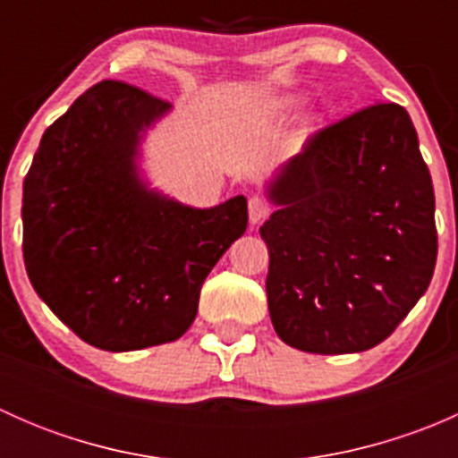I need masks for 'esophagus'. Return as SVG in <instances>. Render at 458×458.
Masks as SVG:
<instances>
[{"instance_id": "1", "label": "esophagus", "mask_w": 458, "mask_h": 458, "mask_svg": "<svg viewBox=\"0 0 458 458\" xmlns=\"http://www.w3.org/2000/svg\"><path fill=\"white\" fill-rule=\"evenodd\" d=\"M267 215H270V206H267L261 197H252V199L248 201V216H250V224H261Z\"/></svg>"}]
</instances>
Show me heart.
<instances>
[{
  "label": "heart",
  "mask_w": 458,
  "mask_h": 458,
  "mask_svg": "<svg viewBox=\"0 0 458 458\" xmlns=\"http://www.w3.org/2000/svg\"><path fill=\"white\" fill-rule=\"evenodd\" d=\"M293 106H294L293 97H279V99H272L270 104H267V113L276 114V117H281V114L288 113V110L293 108Z\"/></svg>",
  "instance_id": "b5f03b06"
}]
</instances>
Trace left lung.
<instances>
[{
    "label": "left lung",
    "instance_id": "1",
    "mask_svg": "<svg viewBox=\"0 0 458 458\" xmlns=\"http://www.w3.org/2000/svg\"><path fill=\"white\" fill-rule=\"evenodd\" d=\"M272 326L303 352H363L426 294L434 188L408 110L374 104L318 131L266 183Z\"/></svg>",
    "mask_w": 458,
    "mask_h": 458
}]
</instances>
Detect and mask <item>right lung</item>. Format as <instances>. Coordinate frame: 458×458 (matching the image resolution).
Returning a JSON list of instances; mask_svg holds the SVG:
<instances>
[{
    "mask_svg": "<svg viewBox=\"0 0 458 458\" xmlns=\"http://www.w3.org/2000/svg\"><path fill=\"white\" fill-rule=\"evenodd\" d=\"M173 106L101 81L44 132L24 179V261L41 301L108 352L177 341L208 272L248 225L243 195L192 208L150 188L146 132Z\"/></svg>",
    "mask_w": 458,
    "mask_h": 458,
    "instance_id": "1",
    "label": "right lung"
}]
</instances>
